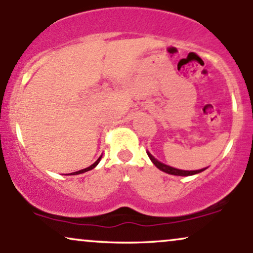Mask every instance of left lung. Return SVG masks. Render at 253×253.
<instances>
[{"label":"left lung","mask_w":253,"mask_h":253,"mask_svg":"<svg viewBox=\"0 0 253 253\" xmlns=\"http://www.w3.org/2000/svg\"><path fill=\"white\" fill-rule=\"evenodd\" d=\"M147 156L150 157L151 162H152L153 164L156 165L157 168H158L159 170L164 171V172L169 173V175H175V176H191V175H196V173H200L202 172V171L206 170L205 169H200V170H191V171H188V170H179V169H176V168H172V167H169V165L167 164H163L161 163L159 161H157V159L151 155L150 152H147Z\"/></svg>","instance_id":"1"}]
</instances>
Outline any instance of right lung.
<instances>
[{
  "label": "right lung",
  "instance_id": "obj_1",
  "mask_svg": "<svg viewBox=\"0 0 253 253\" xmlns=\"http://www.w3.org/2000/svg\"><path fill=\"white\" fill-rule=\"evenodd\" d=\"M101 158H102V156H101V157H100V158H98V159H97V161H96V162H95V163H94V164H91V165H90V167H88V168H85V169H83V170L76 171V172H71V173H70V175H80V173H83V172H86V171H89V170H92V169H94V168H95V167H96V165H97L98 163H100Z\"/></svg>",
  "mask_w": 253,
  "mask_h": 253
}]
</instances>
